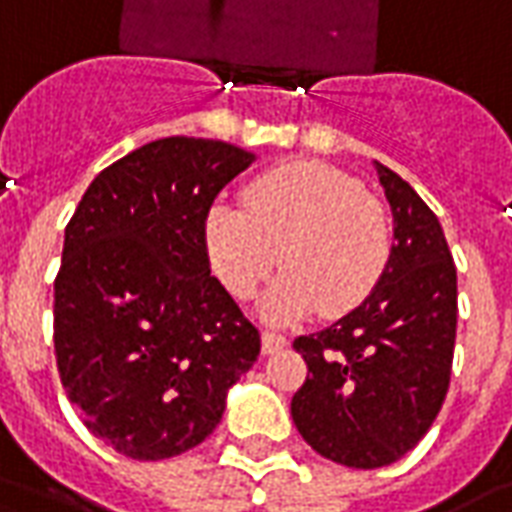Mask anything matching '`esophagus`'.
Here are the masks:
<instances>
[{"instance_id": "obj_1", "label": "esophagus", "mask_w": 512, "mask_h": 512, "mask_svg": "<svg viewBox=\"0 0 512 512\" xmlns=\"http://www.w3.org/2000/svg\"><path fill=\"white\" fill-rule=\"evenodd\" d=\"M260 345H263V354L271 356V354H279L285 345H288V340L282 337V334H274V332H263V337H260Z\"/></svg>"}]
</instances>
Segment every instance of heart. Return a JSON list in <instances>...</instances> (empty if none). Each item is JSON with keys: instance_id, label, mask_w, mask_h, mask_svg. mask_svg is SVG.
<instances>
[{"instance_id": "obj_1", "label": "heart", "mask_w": 512, "mask_h": 512, "mask_svg": "<svg viewBox=\"0 0 512 512\" xmlns=\"http://www.w3.org/2000/svg\"><path fill=\"white\" fill-rule=\"evenodd\" d=\"M246 208L213 202L205 252L233 299H252L282 263L288 271L260 304L271 323H293L321 307L337 318L373 293L389 260V227L359 180L323 161H285L257 175Z\"/></svg>"}]
</instances>
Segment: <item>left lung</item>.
Returning <instances> with one entry per match:
<instances>
[{
  "mask_svg": "<svg viewBox=\"0 0 512 512\" xmlns=\"http://www.w3.org/2000/svg\"><path fill=\"white\" fill-rule=\"evenodd\" d=\"M392 208L395 244L378 285L329 329L299 337L310 376L290 414L312 450L378 469L414 450L450 386L458 274L436 213L373 161Z\"/></svg>",
  "mask_w": 512,
  "mask_h": 512,
  "instance_id": "obj_1",
  "label": "left lung"
}]
</instances>
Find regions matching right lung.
<instances>
[{"instance_id":"right-lung-1","label":"right lung","mask_w":512,"mask_h":512,"mask_svg":"<svg viewBox=\"0 0 512 512\" xmlns=\"http://www.w3.org/2000/svg\"><path fill=\"white\" fill-rule=\"evenodd\" d=\"M255 158L219 139H156L106 167L65 227L54 282L62 386L126 458L202 444L260 354L202 238L216 194Z\"/></svg>"}]
</instances>
